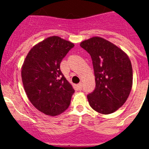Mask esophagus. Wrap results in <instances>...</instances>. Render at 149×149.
Wrapping results in <instances>:
<instances>
[{
  "label": "esophagus",
  "mask_w": 149,
  "mask_h": 149,
  "mask_svg": "<svg viewBox=\"0 0 149 149\" xmlns=\"http://www.w3.org/2000/svg\"><path fill=\"white\" fill-rule=\"evenodd\" d=\"M82 84H81V83H80V84H77V87H78V89H80V90H81V89H82Z\"/></svg>",
  "instance_id": "1"
}]
</instances>
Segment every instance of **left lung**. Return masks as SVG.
Returning <instances> with one entry per match:
<instances>
[{
    "label": "left lung",
    "mask_w": 149,
    "mask_h": 149,
    "mask_svg": "<svg viewBox=\"0 0 149 149\" xmlns=\"http://www.w3.org/2000/svg\"><path fill=\"white\" fill-rule=\"evenodd\" d=\"M81 46L90 54L95 89L87 95L90 107L102 114L116 111L128 98L133 85V70L127 54L104 38L94 36Z\"/></svg>",
    "instance_id": "1"
}]
</instances>
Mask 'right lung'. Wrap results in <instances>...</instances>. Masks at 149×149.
Returning a JSON list of instances; mask_svg holds the SVG:
<instances>
[{
    "mask_svg": "<svg viewBox=\"0 0 149 149\" xmlns=\"http://www.w3.org/2000/svg\"><path fill=\"white\" fill-rule=\"evenodd\" d=\"M74 45L52 36L30 50L22 66V79L27 98L45 115L55 116L68 107L74 93L60 71V63Z\"/></svg>",
    "mask_w": 149,
    "mask_h": 149,
    "instance_id": "1",
    "label": "right lung"
}]
</instances>
